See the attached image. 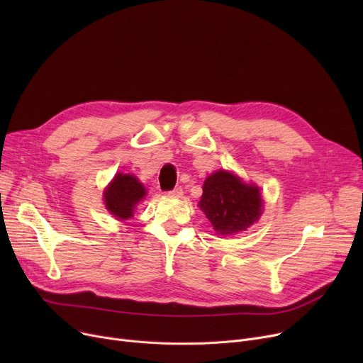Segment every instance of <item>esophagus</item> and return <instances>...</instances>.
<instances>
[{"label": "esophagus", "instance_id": "34e87169", "mask_svg": "<svg viewBox=\"0 0 363 363\" xmlns=\"http://www.w3.org/2000/svg\"><path fill=\"white\" fill-rule=\"evenodd\" d=\"M182 193H184V191H182V188H181V186H175V188L172 189V191H169L167 194H169L170 197H177V199H178V197H181V196H182Z\"/></svg>", "mask_w": 363, "mask_h": 363}]
</instances>
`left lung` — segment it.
Masks as SVG:
<instances>
[{
	"label": "left lung",
	"instance_id": "1",
	"mask_svg": "<svg viewBox=\"0 0 363 363\" xmlns=\"http://www.w3.org/2000/svg\"><path fill=\"white\" fill-rule=\"evenodd\" d=\"M199 207L220 237L235 235L259 220L263 199L256 184H245L225 169L208 175Z\"/></svg>",
	"mask_w": 363,
	"mask_h": 363
}]
</instances>
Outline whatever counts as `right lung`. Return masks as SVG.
<instances>
[{
  "instance_id": "right-lung-1",
  "label": "right lung",
  "mask_w": 363,
  "mask_h": 363,
  "mask_svg": "<svg viewBox=\"0 0 363 363\" xmlns=\"http://www.w3.org/2000/svg\"><path fill=\"white\" fill-rule=\"evenodd\" d=\"M145 186L137 177L118 174L104 189L106 208L119 220H126L133 216V208L145 197Z\"/></svg>"
}]
</instances>
